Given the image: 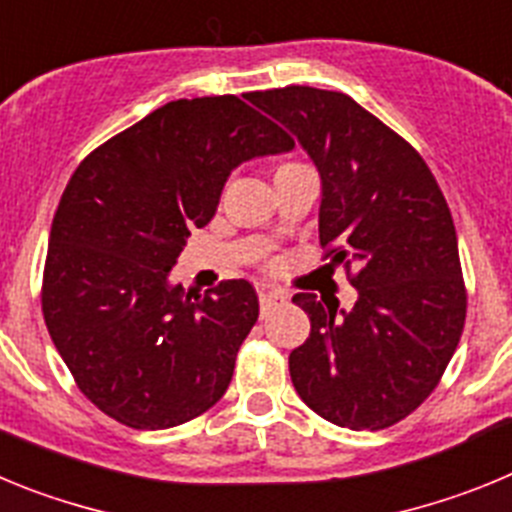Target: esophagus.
<instances>
[{"mask_svg":"<svg viewBox=\"0 0 512 512\" xmlns=\"http://www.w3.org/2000/svg\"><path fill=\"white\" fill-rule=\"evenodd\" d=\"M277 300H284V295H282V292H277V289H261V292H259L261 310H266V307H271Z\"/></svg>","mask_w":512,"mask_h":512,"instance_id":"34e87169","label":"esophagus"}]
</instances>
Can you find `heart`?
Instances as JSON below:
<instances>
[{
	"label": "heart",
	"mask_w": 512,
	"mask_h": 512,
	"mask_svg": "<svg viewBox=\"0 0 512 512\" xmlns=\"http://www.w3.org/2000/svg\"><path fill=\"white\" fill-rule=\"evenodd\" d=\"M292 169H302V164H295V161H289V164L279 166V171H277V174H282V171H292Z\"/></svg>",
	"instance_id": "heart-1"
}]
</instances>
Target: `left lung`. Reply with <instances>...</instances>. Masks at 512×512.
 Listing matches in <instances>:
<instances>
[{
	"label": "left lung",
	"instance_id": "1",
	"mask_svg": "<svg viewBox=\"0 0 512 512\" xmlns=\"http://www.w3.org/2000/svg\"><path fill=\"white\" fill-rule=\"evenodd\" d=\"M287 125L323 179L320 246L359 289L354 310L300 292L310 336L289 354L307 408L351 431H382L441 382L467 320L451 210L408 140L343 92H251Z\"/></svg>",
	"mask_w": 512,
	"mask_h": 512
}]
</instances>
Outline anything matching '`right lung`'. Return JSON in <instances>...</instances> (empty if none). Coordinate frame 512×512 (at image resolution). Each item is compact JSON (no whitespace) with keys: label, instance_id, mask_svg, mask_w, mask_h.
Listing matches in <instances>:
<instances>
[{"label":"right lung","instance_id":"add662e5","mask_svg":"<svg viewBox=\"0 0 512 512\" xmlns=\"http://www.w3.org/2000/svg\"><path fill=\"white\" fill-rule=\"evenodd\" d=\"M295 140L235 94L176 99L94 148L53 215L43 318L76 387L135 431L210 410L259 318L246 279L205 295L169 287L189 233L205 228L225 179Z\"/></svg>","mask_w":512,"mask_h":512}]
</instances>
